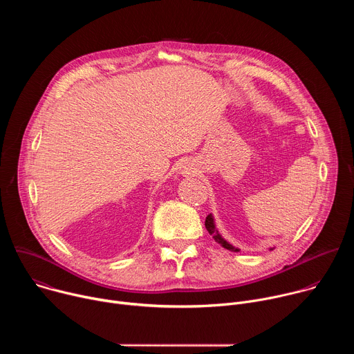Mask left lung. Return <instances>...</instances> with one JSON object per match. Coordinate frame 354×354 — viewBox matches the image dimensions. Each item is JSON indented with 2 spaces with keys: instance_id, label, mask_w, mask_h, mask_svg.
Returning <instances> with one entry per match:
<instances>
[{
  "instance_id": "obj_1",
  "label": "left lung",
  "mask_w": 354,
  "mask_h": 354,
  "mask_svg": "<svg viewBox=\"0 0 354 354\" xmlns=\"http://www.w3.org/2000/svg\"><path fill=\"white\" fill-rule=\"evenodd\" d=\"M205 225H206V228H207V231H209V234L210 235H213V238L216 239V242H218L221 246H224L225 249H228V250H232V252H239V249L238 248H235V246H232L228 241H225L224 238H223V235L218 232V230L216 228V223H214V217H213V214H209L207 217H206V223H205ZM272 249V248H270Z\"/></svg>"
}]
</instances>
